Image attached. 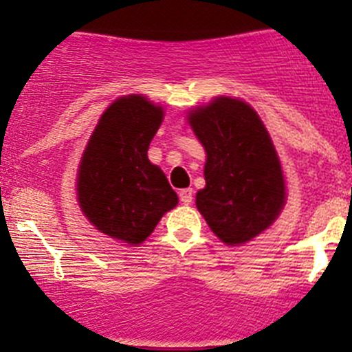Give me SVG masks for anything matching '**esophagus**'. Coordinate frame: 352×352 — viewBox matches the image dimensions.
<instances>
[{
	"label": "esophagus",
	"instance_id": "34e87169",
	"mask_svg": "<svg viewBox=\"0 0 352 352\" xmlns=\"http://www.w3.org/2000/svg\"><path fill=\"white\" fill-rule=\"evenodd\" d=\"M192 199H194V190L192 188H183L182 192H179V201H182L183 204H188L192 203Z\"/></svg>",
	"mask_w": 352,
	"mask_h": 352
}]
</instances>
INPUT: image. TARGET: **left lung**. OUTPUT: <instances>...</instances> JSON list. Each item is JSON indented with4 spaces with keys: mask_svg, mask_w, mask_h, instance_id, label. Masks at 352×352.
I'll return each instance as SVG.
<instances>
[{
    "mask_svg": "<svg viewBox=\"0 0 352 352\" xmlns=\"http://www.w3.org/2000/svg\"><path fill=\"white\" fill-rule=\"evenodd\" d=\"M188 123L206 151L197 210L223 243H247L285 204L284 173L268 130L247 102L231 96L190 111Z\"/></svg>",
    "mask_w": 352,
    "mask_h": 352,
    "instance_id": "left-lung-1",
    "label": "left lung"
}]
</instances>
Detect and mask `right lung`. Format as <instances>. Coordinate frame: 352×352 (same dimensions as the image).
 Returning <instances> with one entry per match:
<instances>
[{
    "mask_svg": "<svg viewBox=\"0 0 352 352\" xmlns=\"http://www.w3.org/2000/svg\"><path fill=\"white\" fill-rule=\"evenodd\" d=\"M164 111L141 95L105 109L84 149L77 199L84 217L104 234L139 245L178 204L166 174L148 158Z\"/></svg>",
    "mask_w": 352,
    "mask_h": 352,
    "instance_id": "add662e5",
    "label": "right lung"
}]
</instances>
